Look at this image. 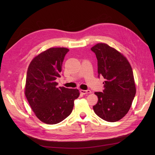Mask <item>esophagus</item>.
I'll return each instance as SVG.
<instances>
[{"label": "esophagus", "mask_w": 155, "mask_h": 155, "mask_svg": "<svg viewBox=\"0 0 155 155\" xmlns=\"http://www.w3.org/2000/svg\"><path fill=\"white\" fill-rule=\"evenodd\" d=\"M80 92L82 94H91V91L90 90H81Z\"/></svg>", "instance_id": "obj_1"}]
</instances>
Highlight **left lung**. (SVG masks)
I'll return each mask as SVG.
<instances>
[{"label": "left lung", "mask_w": 155, "mask_h": 155, "mask_svg": "<svg viewBox=\"0 0 155 155\" xmlns=\"http://www.w3.org/2000/svg\"><path fill=\"white\" fill-rule=\"evenodd\" d=\"M91 50L98 60V76H103L104 90L95 92V114L107 122L121 120L129 111L136 94L132 68L123 54L107 44L98 43Z\"/></svg>", "instance_id": "8db88e82"}]
</instances>
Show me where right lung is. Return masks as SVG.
<instances>
[{"label":"right lung","instance_id":"right-lung-1","mask_svg":"<svg viewBox=\"0 0 155 155\" xmlns=\"http://www.w3.org/2000/svg\"><path fill=\"white\" fill-rule=\"evenodd\" d=\"M69 51L66 48H50L35 56L28 65L25 94L36 117L44 123L55 124L69 116L77 89L57 87L62 64Z\"/></svg>","mask_w":155,"mask_h":155}]
</instances>
